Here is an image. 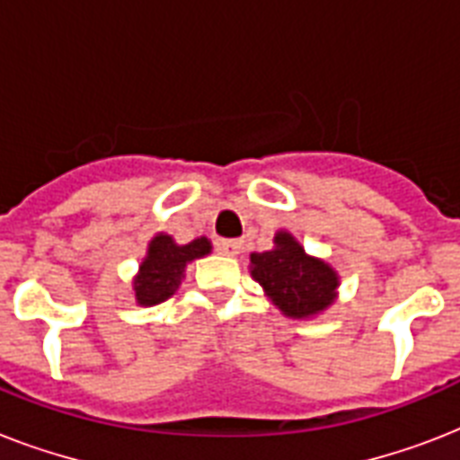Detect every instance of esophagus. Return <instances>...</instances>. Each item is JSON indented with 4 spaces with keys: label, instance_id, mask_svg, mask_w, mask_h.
<instances>
[{
    "label": "esophagus",
    "instance_id": "1",
    "mask_svg": "<svg viewBox=\"0 0 460 460\" xmlns=\"http://www.w3.org/2000/svg\"><path fill=\"white\" fill-rule=\"evenodd\" d=\"M243 251V243L241 241H217V252H222V255H238V252Z\"/></svg>",
    "mask_w": 460,
    "mask_h": 460
}]
</instances>
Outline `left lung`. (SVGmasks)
<instances>
[{
	"mask_svg": "<svg viewBox=\"0 0 460 460\" xmlns=\"http://www.w3.org/2000/svg\"><path fill=\"white\" fill-rule=\"evenodd\" d=\"M251 274L270 301L294 320L327 310L339 288V274L324 260L307 255L288 231L274 236L272 251L252 252Z\"/></svg>",
	"mask_w": 460,
	"mask_h": 460,
	"instance_id": "8db88e82",
	"label": "left lung"
}]
</instances>
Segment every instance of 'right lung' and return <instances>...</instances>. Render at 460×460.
<instances>
[{"label":"right lung","mask_w":460,"mask_h":460,"mask_svg":"<svg viewBox=\"0 0 460 460\" xmlns=\"http://www.w3.org/2000/svg\"><path fill=\"white\" fill-rule=\"evenodd\" d=\"M212 251L205 236L195 238L190 243L179 245L172 236L157 234L147 243V255L140 262V270L133 279V291L138 305H157L166 301L181 287L188 262L202 258Z\"/></svg>","instance_id":"obj_1"}]
</instances>
